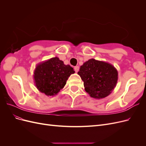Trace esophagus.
<instances>
[{
    "label": "esophagus",
    "instance_id": "obj_1",
    "mask_svg": "<svg viewBox=\"0 0 146 146\" xmlns=\"http://www.w3.org/2000/svg\"><path fill=\"white\" fill-rule=\"evenodd\" d=\"M74 70L75 71H76V72H77L78 70H79V67L78 66H75L74 67Z\"/></svg>",
    "mask_w": 146,
    "mask_h": 146
}]
</instances>
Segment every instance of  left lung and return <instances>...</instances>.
Instances as JSON below:
<instances>
[{
	"label": "left lung",
	"instance_id": "left-lung-1",
	"mask_svg": "<svg viewBox=\"0 0 146 146\" xmlns=\"http://www.w3.org/2000/svg\"><path fill=\"white\" fill-rule=\"evenodd\" d=\"M78 74L83 81L85 91L95 99L108 96L115 88L118 78L117 70L113 65L94 59L84 63Z\"/></svg>",
	"mask_w": 146,
	"mask_h": 146
}]
</instances>
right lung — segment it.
I'll list each match as a JSON object with an SVG mask.
<instances>
[{
	"label": "right lung",
	"instance_id": "obj_1",
	"mask_svg": "<svg viewBox=\"0 0 146 146\" xmlns=\"http://www.w3.org/2000/svg\"><path fill=\"white\" fill-rule=\"evenodd\" d=\"M75 71L65 65L58 57L39 64L34 72V79L39 91L47 96H54L62 89L68 78Z\"/></svg>",
	"mask_w": 146,
	"mask_h": 146
}]
</instances>
